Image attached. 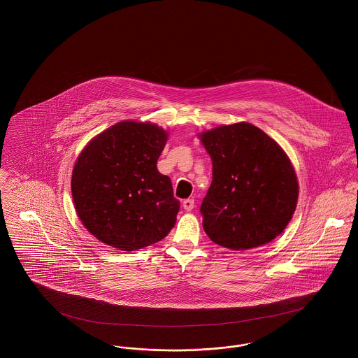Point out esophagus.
<instances>
[{
    "mask_svg": "<svg viewBox=\"0 0 358 358\" xmlns=\"http://www.w3.org/2000/svg\"><path fill=\"white\" fill-rule=\"evenodd\" d=\"M182 206H184V209H185V210H192V209L194 208V200H193V199H187V200H184Z\"/></svg>",
    "mask_w": 358,
    "mask_h": 358,
    "instance_id": "34e87169",
    "label": "esophagus"
}]
</instances>
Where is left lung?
<instances>
[{
	"mask_svg": "<svg viewBox=\"0 0 358 358\" xmlns=\"http://www.w3.org/2000/svg\"><path fill=\"white\" fill-rule=\"evenodd\" d=\"M200 138L213 165L200 206L205 234L229 250L255 248L279 236L298 201L296 176L282 148L245 122Z\"/></svg>",
	"mask_w": 358,
	"mask_h": 358,
	"instance_id": "obj_1",
	"label": "left lung"
}]
</instances>
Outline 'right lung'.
Masks as SVG:
<instances>
[{
  "label": "right lung",
  "instance_id": "add662e5",
  "mask_svg": "<svg viewBox=\"0 0 358 358\" xmlns=\"http://www.w3.org/2000/svg\"><path fill=\"white\" fill-rule=\"evenodd\" d=\"M166 133L152 123L124 120L94 138L72 173L79 219L102 243L134 251L165 238L180 201L171 178L157 169Z\"/></svg>",
  "mask_w": 358,
  "mask_h": 358
}]
</instances>
